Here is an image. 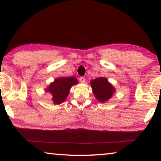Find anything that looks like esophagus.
Masks as SVG:
<instances>
[{"label": "esophagus", "instance_id": "obj_1", "mask_svg": "<svg viewBox=\"0 0 161 161\" xmlns=\"http://www.w3.org/2000/svg\"><path fill=\"white\" fill-rule=\"evenodd\" d=\"M80 80L81 83H84L86 81V79H85V77H81L80 78Z\"/></svg>", "mask_w": 161, "mask_h": 161}]
</instances>
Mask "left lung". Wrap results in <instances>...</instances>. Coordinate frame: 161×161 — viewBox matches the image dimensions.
<instances>
[{
	"label": "left lung",
	"mask_w": 161,
	"mask_h": 161,
	"mask_svg": "<svg viewBox=\"0 0 161 161\" xmlns=\"http://www.w3.org/2000/svg\"><path fill=\"white\" fill-rule=\"evenodd\" d=\"M92 92L98 101L100 102H105L112 97L115 89L108 82L107 79L104 77L96 78L92 80L90 82Z\"/></svg>",
	"instance_id": "obj_1"
}]
</instances>
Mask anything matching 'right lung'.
<instances>
[{"label": "right lung", "mask_w": 161, "mask_h": 161, "mask_svg": "<svg viewBox=\"0 0 161 161\" xmlns=\"http://www.w3.org/2000/svg\"><path fill=\"white\" fill-rule=\"evenodd\" d=\"M77 84L78 80L74 77L58 78L49 85L45 91L52 94V100L54 104H60L66 100L71 87Z\"/></svg>", "instance_id": "right-lung-1"}]
</instances>
